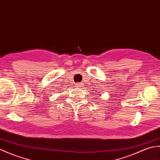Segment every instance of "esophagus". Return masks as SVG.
Wrapping results in <instances>:
<instances>
[{
	"label": "esophagus",
	"instance_id": "1",
	"mask_svg": "<svg viewBox=\"0 0 160 160\" xmlns=\"http://www.w3.org/2000/svg\"><path fill=\"white\" fill-rule=\"evenodd\" d=\"M82 84L83 83H78V84H77V87H82V86L83 85Z\"/></svg>",
	"mask_w": 160,
	"mask_h": 160
}]
</instances>
